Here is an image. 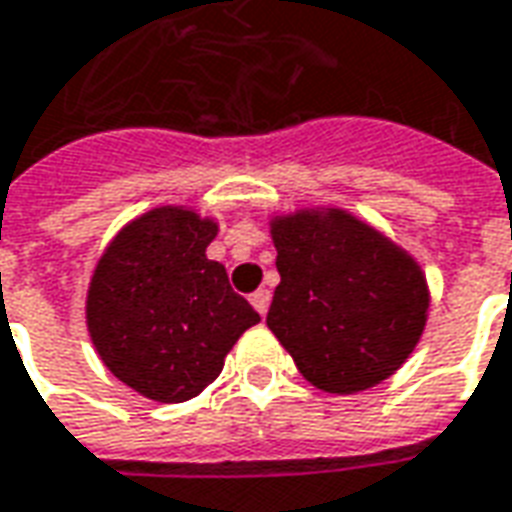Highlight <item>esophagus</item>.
Instances as JSON below:
<instances>
[{
	"label": "esophagus",
	"instance_id": "esophagus-1",
	"mask_svg": "<svg viewBox=\"0 0 512 512\" xmlns=\"http://www.w3.org/2000/svg\"><path fill=\"white\" fill-rule=\"evenodd\" d=\"M249 302H252V307H255L260 316H266L268 305H271V293H268L266 288H257V291L249 296Z\"/></svg>",
	"mask_w": 512,
	"mask_h": 512
}]
</instances>
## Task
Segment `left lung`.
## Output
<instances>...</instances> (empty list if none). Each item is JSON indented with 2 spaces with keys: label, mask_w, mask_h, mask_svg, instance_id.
I'll return each instance as SVG.
<instances>
[{
  "label": "left lung",
  "mask_w": 512,
  "mask_h": 512,
  "mask_svg": "<svg viewBox=\"0 0 512 512\" xmlns=\"http://www.w3.org/2000/svg\"><path fill=\"white\" fill-rule=\"evenodd\" d=\"M280 285L266 324L307 382L368 391L405 363L427 324V277L405 249L338 207L271 219Z\"/></svg>",
  "instance_id": "obj_1"
}]
</instances>
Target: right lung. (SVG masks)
Here are the masks:
<instances>
[{"instance_id": "1", "label": "right lung", "mask_w": 512, "mask_h": 512, "mask_svg": "<svg viewBox=\"0 0 512 512\" xmlns=\"http://www.w3.org/2000/svg\"><path fill=\"white\" fill-rule=\"evenodd\" d=\"M219 224L188 207H155L130 221L99 257L85 321L102 363L132 391L188 402L224 368L255 307L230 288L205 249Z\"/></svg>"}]
</instances>
